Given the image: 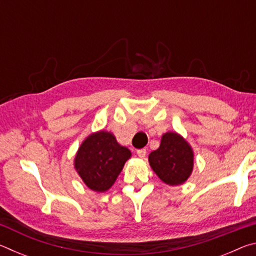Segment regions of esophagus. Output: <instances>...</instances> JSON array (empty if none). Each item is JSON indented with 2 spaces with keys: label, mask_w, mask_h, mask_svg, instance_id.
<instances>
[{
  "label": "esophagus",
  "mask_w": 256,
  "mask_h": 256,
  "mask_svg": "<svg viewBox=\"0 0 256 256\" xmlns=\"http://www.w3.org/2000/svg\"><path fill=\"white\" fill-rule=\"evenodd\" d=\"M136 154H138L140 158L144 159L146 156V149H138V150L136 151Z\"/></svg>",
  "instance_id": "1"
}]
</instances>
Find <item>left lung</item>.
<instances>
[{"instance_id": "1", "label": "left lung", "mask_w": 256, "mask_h": 256, "mask_svg": "<svg viewBox=\"0 0 256 256\" xmlns=\"http://www.w3.org/2000/svg\"><path fill=\"white\" fill-rule=\"evenodd\" d=\"M149 164L164 183L170 186L184 184L194 167V152L190 144L177 132L162 134L160 146L149 154Z\"/></svg>"}]
</instances>
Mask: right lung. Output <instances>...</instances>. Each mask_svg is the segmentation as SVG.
<instances>
[{
	"label": "right lung",
	"mask_w": 256,
	"mask_h": 256,
	"mask_svg": "<svg viewBox=\"0 0 256 256\" xmlns=\"http://www.w3.org/2000/svg\"><path fill=\"white\" fill-rule=\"evenodd\" d=\"M131 156L130 149L120 144L114 134L102 130L82 141L74 157V170L86 188L102 193L115 183Z\"/></svg>",
	"instance_id": "right-lung-1"
}]
</instances>
